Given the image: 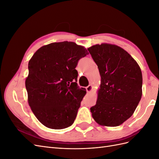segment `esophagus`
Listing matches in <instances>:
<instances>
[{"label":"esophagus","mask_w":159,"mask_h":159,"mask_svg":"<svg viewBox=\"0 0 159 159\" xmlns=\"http://www.w3.org/2000/svg\"><path fill=\"white\" fill-rule=\"evenodd\" d=\"M92 89H93V87H92V85H89L88 87H86V91H87L88 93L91 92V91L92 90Z\"/></svg>","instance_id":"obj_1"}]
</instances>
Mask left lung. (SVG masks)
<instances>
[{
	"instance_id": "left-lung-1",
	"label": "left lung",
	"mask_w": 159,
	"mask_h": 159,
	"mask_svg": "<svg viewBox=\"0 0 159 159\" xmlns=\"http://www.w3.org/2000/svg\"><path fill=\"white\" fill-rule=\"evenodd\" d=\"M101 75L98 100L90 108L100 125L116 127L132 116L142 96L140 67L121 47L103 43L88 48Z\"/></svg>"
}]
</instances>
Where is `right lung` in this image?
<instances>
[{
	"label": "right lung",
	"instance_id": "obj_1",
	"mask_svg": "<svg viewBox=\"0 0 159 159\" xmlns=\"http://www.w3.org/2000/svg\"><path fill=\"white\" fill-rule=\"evenodd\" d=\"M88 54L75 42H54L41 47L28 62L25 81L28 104L46 127L62 129L74 123L86 93L77 84L75 68Z\"/></svg>",
	"mask_w": 159,
	"mask_h": 159
}]
</instances>
